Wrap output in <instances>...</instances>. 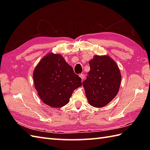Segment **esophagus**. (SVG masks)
Segmentation results:
<instances>
[{
    "label": "esophagus",
    "instance_id": "esophagus-1",
    "mask_svg": "<svg viewBox=\"0 0 150 150\" xmlns=\"http://www.w3.org/2000/svg\"><path fill=\"white\" fill-rule=\"evenodd\" d=\"M79 77L81 78L82 80H84V79H85V75H84V74H82V73H81V74L79 75Z\"/></svg>",
    "mask_w": 150,
    "mask_h": 150
}]
</instances>
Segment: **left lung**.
I'll return each instance as SVG.
<instances>
[{
	"label": "left lung",
	"mask_w": 150,
	"mask_h": 150,
	"mask_svg": "<svg viewBox=\"0 0 150 150\" xmlns=\"http://www.w3.org/2000/svg\"><path fill=\"white\" fill-rule=\"evenodd\" d=\"M90 71L82 86L88 103L103 108L115 97L119 90L121 74L114 60L108 55H95L89 62Z\"/></svg>",
	"instance_id": "left-lung-1"
}]
</instances>
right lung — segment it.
Here are the masks:
<instances>
[{"label":"right lung","mask_w":150,"mask_h":150,"mask_svg":"<svg viewBox=\"0 0 150 150\" xmlns=\"http://www.w3.org/2000/svg\"><path fill=\"white\" fill-rule=\"evenodd\" d=\"M35 88L44 104L60 108L68 104L73 91L82 86L81 78L60 54L50 53L35 68Z\"/></svg>","instance_id":"add662e5"}]
</instances>
